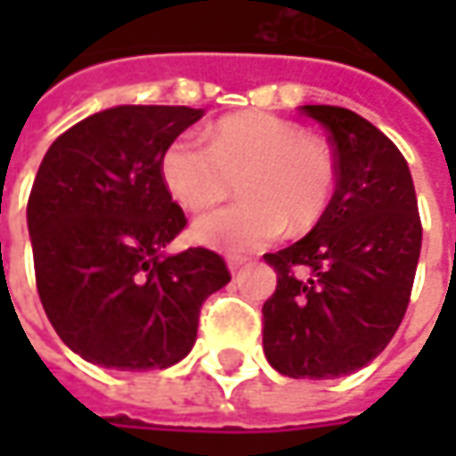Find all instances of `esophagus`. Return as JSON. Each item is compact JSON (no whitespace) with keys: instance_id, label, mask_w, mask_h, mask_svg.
<instances>
[{"instance_id":"34e87169","label":"esophagus","mask_w":456,"mask_h":456,"mask_svg":"<svg viewBox=\"0 0 456 456\" xmlns=\"http://www.w3.org/2000/svg\"><path fill=\"white\" fill-rule=\"evenodd\" d=\"M225 264H228V272L236 273L238 269H240V266L246 264V258H240V256H228V261H225Z\"/></svg>"}]
</instances>
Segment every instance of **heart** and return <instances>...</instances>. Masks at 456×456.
<instances>
[{"label": "heart", "mask_w": 456, "mask_h": 456, "mask_svg": "<svg viewBox=\"0 0 456 456\" xmlns=\"http://www.w3.org/2000/svg\"><path fill=\"white\" fill-rule=\"evenodd\" d=\"M169 195L187 210L223 200L238 180L240 200L202 213L190 225L200 246L248 254L287 231L322 218L335 190L330 147L302 126L272 114H238L218 121L208 144L192 134L169 142L159 162Z\"/></svg>", "instance_id": "obj_1"}]
</instances>
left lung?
I'll list each match as a JSON object with an SVG mask.
<instances>
[{"label": "left lung", "mask_w": 456, "mask_h": 456, "mask_svg": "<svg viewBox=\"0 0 456 456\" xmlns=\"http://www.w3.org/2000/svg\"><path fill=\"white\" fill-rule=\"evenodd\" d=\"M330 132L338 184L317 225L266 254L276 291L264 305V353L289 378L350 376L383 353L406 314L421 220L403 154L340 106H299Z\"/></svg>", "instance_id": "8db88e82"}]
</instances>
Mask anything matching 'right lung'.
Segmentation results:
<instances>
[{"label":"right lung","mask_w":456,"mask_h":456,"mask_svg":"<svg viewBox=\"0 0 456 456\" xmlns=\"http://www.w3.org/2000/svg\"><path fill=\"white\" fill-rule=\"evenodd\" d=\"M190 106H114L61 134L27 202L35 279L73 353L114 370L169 368L192 350L202 302L231 281L208 248L167 254L184 213L162 183Z\"/></svg>","instance_id":"right-lung-1"}]
</instances>
